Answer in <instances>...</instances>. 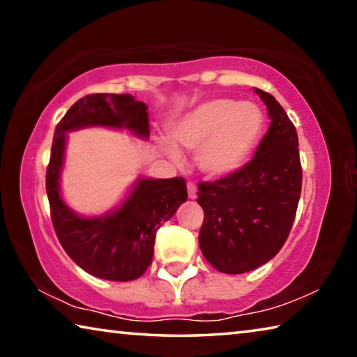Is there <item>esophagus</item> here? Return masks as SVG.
<instances>
[{"label":"esophagus","mask_w":357,"mask_h":357,"mask_svg":"<svg viewBox=\"0 0 357 357\" xmlns=\"http://www.w3.org/2000/svg\"><path fill=\"white\" fill-rule=\"evenodd\" d=\"M187 193H189L190 200H195V198H197V185L193 183H187Z\"/></svg>","instance_id":"34e87169"}]
</instances>
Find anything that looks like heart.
I'll list each match as a JSON object with an SVG mask.
<instances>
[{
	"label": "heart",
	"mask_w": 357,
	"mask_h": 357,
	"mask_svg": "<svg viewBox=\"0 0 357 357\" xmlns=\"http://www.w3.org/2000/svg\"><path fill=\"white\" fill-rule=\"evenodd\" d=\"M264 114L253 102L215 98L192 108L173 126L174 143L196 151L197 167L208 178H225L249 159L261 137ZM160 148L174 162L183 160L173 143L160 138Z\"/></svg>",
	"instance_id": "b5f03b06"
}]
</instances>
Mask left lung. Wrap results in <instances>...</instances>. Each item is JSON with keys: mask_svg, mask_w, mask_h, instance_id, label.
<instances>
[{"mask_svg": "<svg viewBox=\"0 0 357 357\" xmlns=\"http://www.w3.org/2000/svg\"><path fill=\"white\" fill-rule=\"evenodd\" d=\"M271 118L250 162L229 176L198 184L204 211L200 249L225 274L249 273L273 259L298 209L302 168L294 124L274 96L255 88Z\"/></svg>", "mask_w": 357, "mask_h": 357, "instance_id": "obj_1", "label": "left lung"}]
</instances>
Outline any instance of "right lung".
<instances>
[{
  "label": "right lung",
  "mask_w": 357,
  "mask_h": 357,
  "mask_svg": "<svg viewBox=\"0 0 357 357\" xmlns=\"http://www.w3.org/2000/svg\"><path fill=\"white\" fill-rule=\"evenodd\" d=\"M84 128L128 129L148 138V107L130 94H89L77 100L55 129L45 181L53 228L66 253L99 279L135 280L153 261L157 229L187 200L185 181L140 178L116 209L98 217L77 214L64 203L59 181L66 134Z\"/></svg>",
  "instance_id": "add662e5"
}]
</instances>
